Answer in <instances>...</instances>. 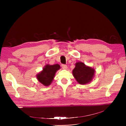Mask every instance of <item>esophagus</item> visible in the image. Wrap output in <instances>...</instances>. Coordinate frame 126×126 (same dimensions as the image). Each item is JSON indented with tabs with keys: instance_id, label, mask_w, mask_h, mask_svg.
<instances>
[{
	"instance_id": "1",
	"label": "esophagus",
	"mask_w": 126,
	"mask_h": 126,
	"mask_svg": "<svg viewBox=\"0 0 126 126\" xmlns=\"http://www.w3.org/2000/svg\"><path fill=\"white\" fill-rule=\"evenodd\" d=\"M61 66L63 69H67V66L65 64H62Z\"/></svg>"
}]
</instances>
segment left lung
Here are the masks:
<instances>
[{"instance_id":"obj_1","label":"left lung","mask_w":126,"mask_h":126,"mask_svg":"<svg viewBox=\"0 0 126 126\" xmlns=\"http://www.w3.org/2000/svg\"><path fill=\"white\" fill-rule=\"evenodd\" d=\"M94 69L86 66L83 63H76L75 68L73 70V74L80 84H86L90 82L94 77Z\"/></svg>"}]
</instances>
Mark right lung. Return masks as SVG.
Masks as SVG:
<instances>
[{
	"instance_id": "obj_1",
	"label": "right lung",
	"mask_w": 126,
	"mask_h": 126,
	"mask_svg": "<svg viewBox=\"0 0 126 126\" xmlns=\"http://www.w3.org/2000/svg\"><path fill=\"white\" fill-rule=\"evenodd\" d=\"M59 64L53 65H47L43 68V71L37 75L38 81L44 86H49L54 77L56 71L60 69Z\"/></svg>"
}]
</instances>
